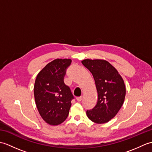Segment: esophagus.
<instances>
[{
    "label": "esophagus",
    "mask_w": 152,
    "mask_h": 152,
    "mask_svg": "<svg viewBox=\"0 0 152 152\" xmlns=\"http://www.w3.org/2000/svg\"><path fill=\"white\" fill-rule=\"evenodd\" d=\"M76 100H77V101L80 102L82 100V96H78V97L76 98Z\"/></svg>",
    "instance_id": "esophagus-1"
}]
</instances>
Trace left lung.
<instances>
[{
  "mask_svg": "<svg viewBox=\"0 0 152 152\" xmlns=\"http://www.w3.org/2000/svg\"><path fill=\"white\" fill-rule=\"evenodd\" d=\"M82 63L92 74L98 93L97 103L91 110H87V116L95 124H105L115 117L124 104L126 93L124 81L107 61L87 59Z\"/></svg>",
  "mask_w": 152,
  "mask_h": 152,
  "instance_id": "left-lung-1",
  "label": "left lung"
}]
</instances>
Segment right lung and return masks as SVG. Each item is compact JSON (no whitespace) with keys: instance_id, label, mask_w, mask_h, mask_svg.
Listing matches in <instances>:
<instances>
[{"instance_id":"1","label":"right lung","mask_w":152,"mask_h":152,"mask_svg":"<svg viewBox=\"0 0 152 152\" xmlns=\"http://www.w3.org/2000/svg\"><path fill=\"white\" fill-rule=\"evenodd\" d=\"M70 59H56L38 74L34 86L35 103L40 116L48 124L58 125L68 117L74 96L63 82Z\"/></svg>"}]
</instances>
